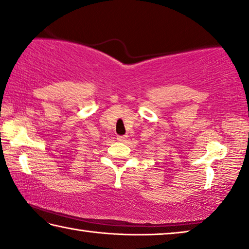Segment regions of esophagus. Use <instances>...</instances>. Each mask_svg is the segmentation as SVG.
Returning <instances> with one entry per match:
<instances>
[{
	"instance_id": "esophagus-1",
	"label": "esophagus",
	"mask_w": 249,
	"mask_h": 249,
	"mask_svg": "<svg viewBox=\"0 0 249 249\" xmlns=\"http://www.w3.org/2000/svg\"><path fill=\"white\" fill-rule=\"evenodd\" d=\"M126 140H127V136H117V141L120 142H125Z\"/></svg>"
}]
</instances>
